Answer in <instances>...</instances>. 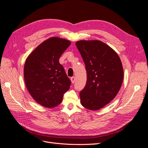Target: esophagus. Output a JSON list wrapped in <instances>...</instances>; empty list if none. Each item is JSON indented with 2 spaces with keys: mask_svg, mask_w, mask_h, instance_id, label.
<instances>
[{
  "mask_svg": "<svg viewBox=\"0 0 148 148\" xmlns=\"http://www.w3.org/2000/svg\"><path fill=\"white\" fill-rule=\"evenodd\" d=\"M70 79H71V83H75V77H71Z\"/></svg>",
  "mask_w": 148,
  "mask_h": 148,
  "instance_id": "34e87169",
  "label": "esophagus"
}]
</instances>
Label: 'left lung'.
I'll return each instance as SVG.
<instances>
[{
	"label": "left lung",
	"instance_id": "1",
	"mask_svg": "<svg viewBox=\"0 0 148 148\" xmlns=\"http://www.w3.org/2000/svg\"><path fill=\"white\" fill-rule=\"evenodd\" d=\"M86 65L87 81L79 92L82 105L97 110L117 96L123 79V69L119 56L113 49L99 40L76 42Z\"/></svg>",
	"mask_w": 148,
	"mask_h": 148
}]
</instances>
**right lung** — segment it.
<instances>
[{
	"instance_id": "obj_1",
	"label": "right lung",
	"mask_w": 148,
	"mask_h": 148,
	"mask_svg": "<svg viewBox=\"0 0 148 148\" xmlns=\"http://www.w3.org/2000/svg\"><path fill=\"white\" fill-rule=\"evenodd\" d=\"M70 41L58 37L46 39L26 58L24 79L29 93L39 104L52 108L60 104L71 81L59 63Z\"/></svg>"
}]
</instances>
